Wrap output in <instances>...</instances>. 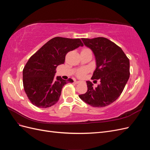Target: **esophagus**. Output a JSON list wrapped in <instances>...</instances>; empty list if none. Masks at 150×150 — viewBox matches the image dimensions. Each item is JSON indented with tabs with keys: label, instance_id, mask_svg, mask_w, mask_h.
<instances>
[{
	"label": "esophagus",
	"instance_id": "obj_1",
	"mask_svg": "<svg viewBox=\"0 0 150 150\" xmlns=\"http://www.w3.org/2000/svg\"><path fill=\"white\" fill-rule=\"evenodd\" d=\"M75 82H76V83L78 84V83H79L81 82V81H75Z\"/></svg>",
	"mask_w": 150,
	"mask_h": 150
}]
</instances>
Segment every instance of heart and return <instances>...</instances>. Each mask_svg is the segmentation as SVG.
<instances>
[{"label": "heart", "mask_w": 150, "mask_h": 150, "mask_svg": "<svg viewBox=\"0 0 150 150\" xmlns=\"http://www.w3.org/2000/svg\"><path fill=\"white\" fill-rule=\"evenodd\" d=\"M86 71H87V70H86V69H82L79 70L78 72V76L79 77H83L86 72Z\"/></svg>", "instance_id": "b5f03b06"}]
</instances>
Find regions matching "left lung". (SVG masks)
<instances>
[{"mask_svg":"<svg viewBox=\"0 0 150 150\" xmlns=\"http://www.w3.org/2000/svg\"><path fill=\"white\" fill-rule=\"evenodd\" d=\"M86 47L91 49L96 67L92 79H99L96 88L86 81L88 91L79 95L89 105L101 108L110 105L120 97L129 78V60L121 47L105 38L82 39Z\"/></svg>","mask_w":150,"mask_h":150,"instance_id":"8db88e82","label":"left lung"}]
</instances>
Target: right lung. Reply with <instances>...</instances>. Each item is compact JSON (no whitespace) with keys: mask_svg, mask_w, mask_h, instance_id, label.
<instances>
[{"mask_svg":"<svg viewBox=\"0 0 150 150\" xmlns=\"http://www.w3.org/2000/svg\"><path fill=\"white\" fill-rule=\"evenodd\" d=\"M83 44L79 39L52 38L32 56L23 69L24 91L30 101L40 108L54 105L66 84L72 79L55 78L56 67L64 63L66 54Z\"/></svg>","mask_w":150,"mask_h":150,"instance_id":"1","label":"right lung"}]
</instances>
